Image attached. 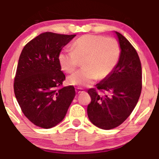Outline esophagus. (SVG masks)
Wrapping results in <instances>:
<instances>
[{"label": "esophagus", "mask_w": 159, "mask_h": 159, "mask_svg": "<svg viewBox=\"0 0 159 159\" xmlns=\"http://www.w3.org/2000/svg\"><path fill=\"white\" fill-rule=\"evenodd\" d=\"M75 92H76V94H80V93H81V92H84V90H83V89H81V88H76Z\"/></svg>", "instance_id": "1"}]
</instances>
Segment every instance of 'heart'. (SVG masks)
<instances>
[{
    "label": "heart",
    "mask_w": 159,
    "mask_h": 159,
    "mask_svg": "<svg viewBox=\"0 0 159 159\" xmlns=\"http://www.w3.org/2000/svg\"><path fill=\"white\" fill-rule=\"evenodd\" d=\"M73 51H62L59 55L61 68L67 73H73L83 62V69L69 76L70 85L89 86L96 80L104 79L112 73L119 62L120 47L113 37L87 34L76 39Z\"/></svg>",
    "instance_id": "obj_1"
}]
</instances>
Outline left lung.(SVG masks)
Returning a JSON list of instances; mask_svg holds the SVG:
<instances>
[{
    "instance_id": "8db88e82",
    "label": "left lung",
    "mask_w": 159,
    "mask_h": 159,
    "mask_svg": "<svg viewBox=\"0 0 159 159\" xmlns=\"http://www.w3.org/2000/svg\"><path fill=\"white\" fill-rule=\"evenodd\" d=\"M115 34L121 51L119 62L111 75L96 85L106 94L100 95L94 88L88 90L92 99L87 106L88 117L104 130L117 127L127 119L142 91V66L137 52L121 34Z\"/></svg>"
}]
</instances>
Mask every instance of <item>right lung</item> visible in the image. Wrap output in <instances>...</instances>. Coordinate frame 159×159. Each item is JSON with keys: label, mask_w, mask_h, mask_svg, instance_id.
Returning a JSON list of instances; mask_svg holds the SVG:
<instances>
[{"label": "right lung", "mask_w": 159, "mask_h": 159, "mask_svg": "<svg viewBox=\"0 0 159 159\" xmlns=\"http://www.w3.org/2000/svg\"><path fill=\"white\" fill-rule=\"evenodd\" d=\"M75 34L45 32L27 43L20 56L14 91L22 111L35 125L53 128L63 120L75 96L65 80L59 55Z\"/></svg>", "instance_id": "obj_1"}]
</instances>
